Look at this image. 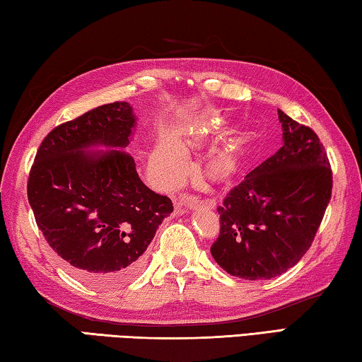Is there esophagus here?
Segmentation results:
<instances>
[{
  "label": "esophagus",
  "instance_id": "1",
  "mask_svg": "<svg viewBox=\"0 0 362 362\" xmlns=\"http://www.w3.org/2000/svg\"><path fill=\"white\" fill-rule=\"evenodd\" d=\"M179 207H185V209H199V207L214 209V207H216V201L211 198L199 199V198H196V196H180Z\"/></svg>",
  "mask_w": 362,
  "mask_h": 362
}]
</instances>
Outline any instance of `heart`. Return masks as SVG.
Listing matches in <instances>:
<instances>
[{
    "mask_svg": "<svg viewBox=\"0 0 362 362\" xmlns=\"http://www.w3.org/2000/svg\"><path fill=\"white\" fill-rule=\"evenodd\" d=\"M207 134L201 131H192L188 134L187 144L192 146H199L206 142ZM151 168L155 173L161 177L163 180L169 183L179 182L182 177H185L189 168V161L185 150L182 148L180 144H177L173 139H164L159 142L155 150L151 153ZM238 168V155L236 146H225L211 156L207 163V173L214 180L228 179L230 175L235 174Z\"/></svg>",
    "mask_w": 362,
    "mask_h": 362,
    "instance_id": "obj_1",
    "label": "heart"
}]
</instances>
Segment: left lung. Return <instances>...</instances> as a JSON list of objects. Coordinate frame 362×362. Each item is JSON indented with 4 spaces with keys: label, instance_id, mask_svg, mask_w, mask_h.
Instances as JSON below:
<instances>
[{
    "label": "left lung",
    "instance_id": "1",
    "mask_svg": "<svg viewBox=\"0 0 362 362\" xmlns=\"http://www.w3.org/2000/svg\"><path fill=\"white\" fill-rule=\"evenodd\" d=\"M281 148L230 189L218 206L211 254L231 276L257 281L286 273L313 243L332 194L320 137L278 110Z\"/></svg>",
    "mask_w": 362,
    "mask_h": 362
}]
</instances>
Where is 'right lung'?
I'll use <instances>...</instances> for the list:
<instances>
[{
    "mask_svg": "<svg viewBox=\"0 0 362 362\" xmlns=\"http://www.w3.org/2000/svg\"><path fill=\"white\" fill-rule=\"evenodd\" d=\"M136 121L129 103L115 102L54 127L28 175V203L47 244L76 278L100 287L136 276L174 211L168 196L140 180L124 151ZM97 144L114 150H87Z\"/></svg>",
    "mask_w": 362,
    "mask_h": 362,
    "instance_id": "add662e5",
    "label": "right lung"
}]
</instances>
